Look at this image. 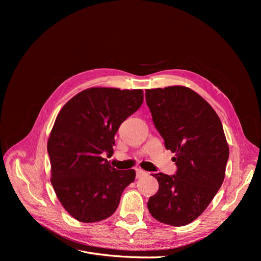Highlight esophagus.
<instances>
[{
  "label": "esophagus",
  "mask_w": 261,
  "mask_h": 261,
  "mask_svg": "<svg viewBox=\"0 0 261 261\" xmlns=\"http://www.w3.org/2000/svg\"><path fill=\"white\" fill-rule=\"evenodd\" d=\"M146 175H148V173H147L146 171L141 170V169H137V170H136V177H137V178H141V177H144V176H146Z\"/></svg>",
  "instance_id": "1"
}]
</instances>
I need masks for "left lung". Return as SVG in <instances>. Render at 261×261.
<instances>
[{
    "label": "left lung",
    "instance_id": "8db88e82",
    "mask_svg": "<svg viewBox=\"0 0 261 261\" xmlns=\"http://www.w3.org/2000/svg\"><path fill=\"white\" fill-rule=\"evenodd\" d=\"M146 102L164 146L175 156V174H153L159 191L148 210L161 223L183 226L198 218L225 176L228 146L218 114L183 86L147 89Z\"/></svg>",
    "mask_w": 261,
    "mask_h": 261
}]
</instances>
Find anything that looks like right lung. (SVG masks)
Returning a JSON list of instances; mask_svg holds the SVG:
<instances>
[{"mask_svg":"<svg viewBox=\"0 0 261 261\" xmlns=\"http://www.w3.org/2000/svg\"><path fill=\"white\" fill-rule=\"evenodd\" d=\"M144 91L86 89L62 108L48 140L51 183L62 206L74 219L98 222L115 212L135 170L112 168L120 125L143 105Z\"/></svg>","mask_w":261,"mask_h":261,"instance_id":"1","label":"right lung"}]
</instances>
